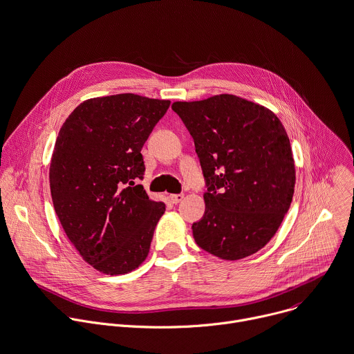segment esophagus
I'll return each mask as SVG.
<instances>
[{
    "label": "esophagus",
    "mask_w": 354,
    "mask_h": 354,
    "mask_svg": "<svg viewBox=\"0 0 354 354\" xmlns=\"http://www.w3.org/2000/svg\"><path fill=\"white\" fill-rule=\"evenodd\" d=\"M183 198H185L183 194H171V196H169V200H171V203H174V204L180 203Z\"/></svg>",
    "instance_id": "1"
}]
</instances>
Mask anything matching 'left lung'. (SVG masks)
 <instances>
[{
  "instance_id": "obj_1",
  "label": "left lung",
  "mask_w": 354,
  "mask_h": 354,
  "mask_svg": "<svg viewBox=\"0 0 354 354\" xmlns=\"http://www.w3.org/2000/svg\"><path fill=\"white\" fill-rule=\"evenodd\" d=\"M190 132L205 187L193 223L200 248L226 261L262 250L290 209L295 164L288 135L269 109L234 95L175 102Z\"/></svg>"
}]
</instances>
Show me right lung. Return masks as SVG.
I'll return each instance as SVG.
<instances>
[{
  "label": "right lung",
  "instance_id": "obj_1",
  "mask_svg": "<svg viewBox=\"0 0 354 354\" xmlns=\"http://www.w3.org/2000/svg\"><path fill=\"white\" fill-rule=\"evenodd\" d=\"M169 104L133 93L93 97L59 131L49 167L53 207L75 250L102 273H129L149 254L165 204L138 185L140 150Z\"/></svg>",
  "mask_w": 354,
  "mask_h": 354
}]
</instances>
